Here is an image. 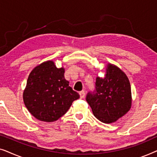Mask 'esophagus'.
I'll return each instance as SVG.
<instances>
[{
	"mask_svg": "<svg viewBox=\"0 0 157 157\" xmlns=\"http://www.w3.org/2000/svg\"><path fill=\"white\" fill-rule=\"evenodd\" d=\"M85 94H85V91H81L79 92V95H80V97H81V98H84Z\"/></svg>",
	"mask_w": 157,
	"mask_h": 157,
	"instance_id": "esophagus-1",
	"label": "esophagus"
}]
</instances>
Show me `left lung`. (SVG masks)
Here are the masks:
<instances>
[{"label":"left lung","mask_w":157,"mask_h":157,"mask_svg":"<svg viewBox=\"0 0 157 157\" xmlns=\"http://www.w3.org/2000/svg\"><path fill=\"white\" fill-rule=\"evenodd\" d=\"M86 101L96 119L105 124L115 122L132 106L128 77L117 66L109 63L105 77L96 78L95 90L87 94Z\"/></svg>","instance_id":"8db88e82"}]
</instances>
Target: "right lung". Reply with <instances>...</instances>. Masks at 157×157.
<instances>
[{"label":"right lung","mask_w":157,"mask_h":157,"mask_svg":"<svg viewBox=\"0 0 157 157\" xmlns=\"http://www.w3.org/2000/svg\"><path fill=\"white\" fill-rule=\"evenodd\" d=\"M64 72L63 68H58L53 61H48L30 73L23 91V101L29 112L40 121H56L80 97L69 86Z\"/></svg>","instance_id":"add662e5"}]
</instances>
